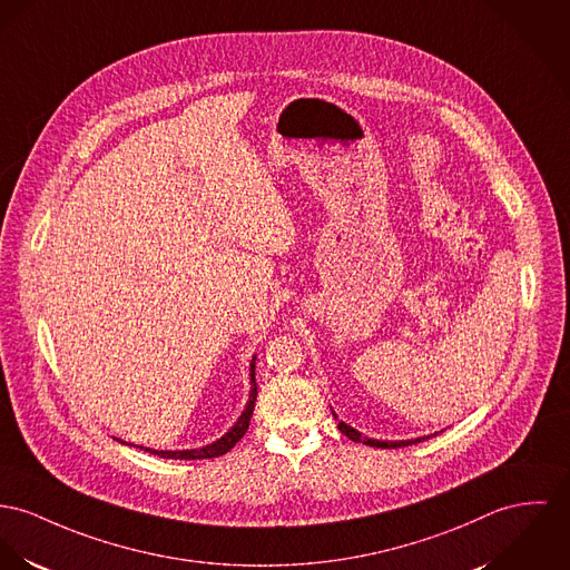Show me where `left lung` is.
Returning <instances> with one entry per match:
<instances>
[{
    "mask_svg": "<svg viewBox=\"0 0 570 570\" xmlns=\"http://www.w3.org/2000/svg\"><path fill=\"white\" fill-rule=\"evenodd\" d=\"M338 430H341V432H343L347 439L353 440V442H364V444H368V446H377V449H396V446H407V444H414V442H421V440L430 439V436L414 440L362 439V434H360V432H355V430L350 428L347 423H338Z\"/></svg>",
    "mask_w": 570,
    "mask_h": 570,
    "instance_id": "1",
    "label": "left lung"
}]
</instances>
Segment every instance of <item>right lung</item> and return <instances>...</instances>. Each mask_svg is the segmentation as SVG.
Segmentation results:
<instances>
[{
  "mask_svg": "<svg viewBox=\"0 0 570 570\" xmlns=\"http://www.w3.org/2000/svg\"><path fill=\"white\" fill-rule=\"evenodd\" d=\"M256 355L252 357V371H249V377H252V393H249V401L243 410V414L238 416V421L234 423V428L223 434L219 440H215L213 444H206L202 449H186V451H156V449H145L154 455H160V458H167V460H208V458H219L223 453H227L238 440L245 436V432L249 430V421H252V414H254V407H256V394H258V384H256ZM124 442V440H119Z\"/></svg>",
  "mask_w": 570,
  "mask_h": 570,
  "instance_id": "right-lung-1",
  "label": "right lung"
}]
</instances>
